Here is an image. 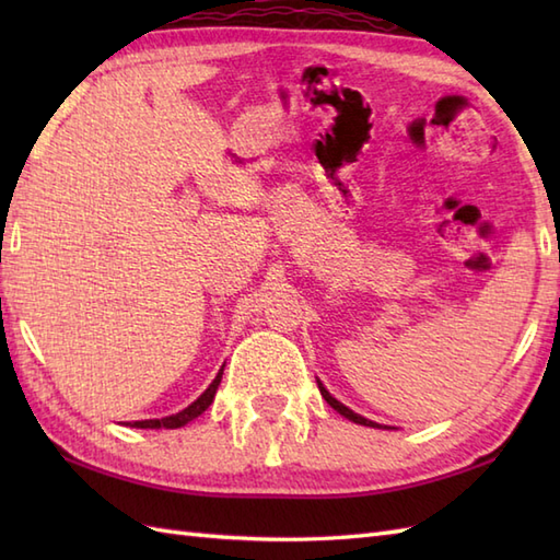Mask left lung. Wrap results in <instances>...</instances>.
<instances>
[{"label": "left lung", "mask_w": 560, "mask_h": 560, "mask_svg": "<svg viewBox=\"0 0 560 560\" xmlns=\"http://www.w3.org/2000/svg\"><path fill=\"white\" fill-rule=\"evenodd\" d=\"M317 387H319V395L325 397V401L329 404V407L335 409V411H339V413L343 416V419H349V421H353V423H361V425H371V428H387V425H380V423H375V421H371V419H365V416H361V413L351 411V409L347 407V404H341L339 399L331 397L329 389H327L323 383H319V380H317Z\"/></svg>", "instance_id": "obj_1"}]
</instances>
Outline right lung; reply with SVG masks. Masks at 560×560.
<instances>
[{
	"label": "right lung",
	"instance_id": "obj_1",
	"mask_svg": "<svg viewBox=\"0 0 560 560\" xmlns=\"http://www.w3.org/2000/svg\"><path fill=\"white\" fill-rule=\"evenodd\" d=\"M225 365V363H223ZM223 365H221V371L217 373V377L211 380V385L201 392V395L189 404V407H185L183 411H177V413H171V416H163V419H147V421H132V423H127L129 428H183L185 423H189V421H195L197 416H201L205 413L207 409H209V404L213 401V397H217V389H219V385H221V375H223Z\"/></svg>",
	"mask_w": 560,
	"mask_h": 560
}]
</instances>
